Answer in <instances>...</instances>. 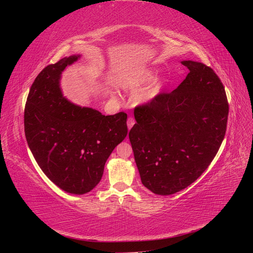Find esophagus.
<instances>
[{"label": "esophagus", "instance_id": "esophagus-1", "mask_svg": "<svg viewBox=\"0 0 253 253\" xmlns=\"http://www.w3.org/2000/svg\"><path fill=\"white\" fill-rule=\"evenodd\" d=\"M134 125H135V119H134V117H128V118H127V127H128V129L131 128Z\"/></svg>", "mask_w": 253, "mask_h": 253}]
</instances>
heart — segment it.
Wrapping results in <instances>:
<instances>
[{
  "instance_id": "heart-1",
  "label": "heart",
  "mask_w": 253,
  "mask_h": 253,
  "mask_svg": "<svg viewBox=\"0 0 253 253\" xmlns=\"http://www.w3.org/2000/svg\"><path fill=\"white\" fill-rule=\"evenodd\" d=\"M153 78V75L150 73V72H145V73H143L141 76H139V78L137 79V83H140V82H145V81H149V80H151ZM158 90H159V86L158 85H154V86H152L147 93L144 94V96H143V99H150V98H152L153 96H155L157 93H158Z\"/></svg>"
}]
</instances>
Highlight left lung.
Listing matches in <instances>:
<instances>
[{"mask_svg":"<svg viewBox=\"0 0 253 253\" xmlns=\"http://www.w3.org/2000/svg\"><path fill=\"white\" fill-rule=\"evenodd\" d=\"M181 64L190 71L186 79L137 106L128 133L142 185L159 195L174 194L200 177L227 128L229 103L218 76L201 62Z\"/></svg>","mask_w":253,"mask_h":253,"instance_id":"obj_1","label":"left lung"}]
</instances>
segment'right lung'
I'll use <instances>...</instances> for the list:
<instances>
[{
	"label": "right lung",
	"instance_id": "1",
	"mask_svg": "<svg viewBox=\"0 0 253 253\" xmlns=\"http://www.w3.org/2000/svg\"><path fill=\"white\" fill-rule=\"evenodd\" d=\"M78 58L61 59L37 76L25 104L24 129L44 174L66 192L80 195L100 181L106 160L127 134V115L105 116L62 96L60 75Z\"/></svg>",
	"mask_w": 253,
	"mask_h": 253
}]
</instances>
